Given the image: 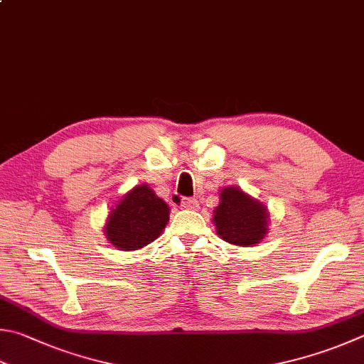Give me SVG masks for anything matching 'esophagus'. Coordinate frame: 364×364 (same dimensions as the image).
<instances>
[{
	"mask_svg": "<svg viewBox=\"0 0 364 364\" xmlns=\"http://www.w3.org/2000/svg\"><path fill=\"white\" fill-rule=\"evenodd\" d=\"M181 205L183 209H190V210H196L198 208H200V203H198V200H195V198H183Z\"/></svg>",
	"mask_w": 364,
	"mask_h": 364,
	"instance_id": "esophagus-1",
	"label": "esophagus"
}]
</instances>
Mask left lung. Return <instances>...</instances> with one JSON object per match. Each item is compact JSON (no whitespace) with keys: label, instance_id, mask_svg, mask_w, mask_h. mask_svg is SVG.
Instances as JSON below:
<instances>
[{"label":"left lung","instance_id":"1","mask_svg":"<svg viewBox=\"0 0 364 364\" xmlns=\"http://www.w3.org/2000/svg\"><path fill=\"white\" fill-rule=\"evenodd\" d=\"M220 203L214 209L212 223L225 242L252 247L267 235L269 210L266 204L245 193L242 188L230 185L220 190Z\"/></svg>","mask_w":364,"mask_h":364}]
</instances>
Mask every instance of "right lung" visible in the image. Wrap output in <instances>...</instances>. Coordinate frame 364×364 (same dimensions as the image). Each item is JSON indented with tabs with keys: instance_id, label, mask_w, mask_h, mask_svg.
Returning a JSON list of instances; mask_svg holds the SVG:
<instances>
[{
	"instance_id": "add662e5",
	"label": "right lung",
	"mask_w": 364,
	"mask_h": 364,
	"mask_svg": "<svg viewBox=\"0 0 364 364\" xmlns=\"http://www.w3.org/2000/svg\"><path fill=\"white\" fill-rule=\"evenodd\" d=\"M169 210L150 185H136L109 212L105 236L119 250H139L161 235L169 222Z\"/></svg>"
}]
</instances>
